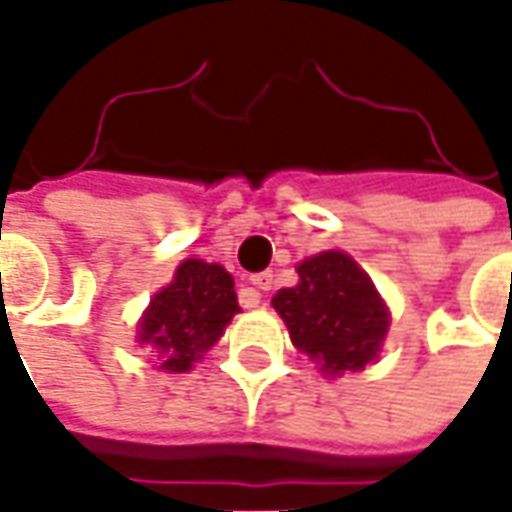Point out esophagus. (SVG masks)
I'll return each instance as SVG.
<instances>
[{"instance_id":"esophagus-1","label":"esophagus","mask_w":512,"mask_h":512,"mask_svg":"<svg viewBox=\"0 0 512 512\" xmlns=\"http://www.w3.org/2000/svg\"><path fill=\"white\" fill-rule=\"evenodd\" d=\"M249 282H252V288L255 290H271V285H274V274H271V271H263V274H255Z\"/></svg>"}]
</instances>
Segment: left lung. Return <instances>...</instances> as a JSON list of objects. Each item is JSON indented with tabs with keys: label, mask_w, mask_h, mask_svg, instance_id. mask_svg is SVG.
Segmentation results:
<instances>
[{
	"label": "left lung",
	"mask_w": 512,
	"mask_h": 512,
	"mask_svg": "<svg viewBox=\"0 0 512 512\" xmlns=\"http://www.w3.org/2000/svg\"><path fill=\"white\" fill-rule=\"evenodd\" d=\"M293 345L326 376L362 370L384 340L389 315L373 282L343 252H321L299 266V285L274 296Z\"/></svg>",
	"instance_id": "obj_1"
}]
</instances>
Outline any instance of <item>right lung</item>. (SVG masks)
Segmentation results:
<instances>
[{"instance_id": "right-lung-1", "label": "right lung", "mask_w": 512, "mask_h": 512, "mask_svg": "<svg viewBox=\"0 0 512 512\" xmlns=\"http://www.w3.org/2000/svg\"><path fill=\"white\" fill-rule=\"evenodd\" d=\"M238 310L233 277L222 266L186 260L175 279L150 301L139 326V343L156 351L161 370L186 373L222 337Z\"/></svg>"}]
</instances>
